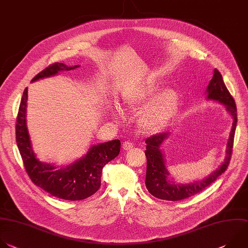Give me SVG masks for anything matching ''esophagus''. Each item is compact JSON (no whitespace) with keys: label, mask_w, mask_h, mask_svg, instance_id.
<instances>
[{"label":"esophagus","mask_w":248,"mask_h":248,"mask_svg":"<svg viewBox=\"0 0 248 248\" xmlns=\"http://www.w3.org/2000/svg\"><path fill=\"white\" fill-rule=\"evenodd\" d=\"M132 148H133V144L131 142H129V141L124 142V144H123V149L124 150L127 151V150H131Z\"/></svg>","instance_id":"34e87169"}]
</instances>
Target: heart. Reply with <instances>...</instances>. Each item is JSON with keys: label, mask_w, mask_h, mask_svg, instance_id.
<instances>
[{"label": "heart", "mask_w": 248, "mask_h": 248, "mask_svg": "<svg viewBox=\"0 0 248 248\" xmlns=\"http://www.w3.org/2000/svg\"><path fill=\"white\" fill-rule=\"evenodd\" d=\"M160 89L156 80L151 79L127 88L122 95V105L125 111H136L149 101L140 116L139 125L150 133L158 132L168 126L179 110L178 93L168 89L155 95Z\"/></svg>", "instance_id": "b5f03b06"}]
</instances>
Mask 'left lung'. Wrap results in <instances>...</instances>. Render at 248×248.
I'll return each instance as SVG.
<instances>
[{
    "instance_id": "8db88e82",
    "label": "left lung",
    "mask_w": 248,
    "mask_h": 248,
    "mask_svg": "<svg viewBox=\"0 0 248 248\" xmlns=\"http://www.w3.org/2000/svg\"><path fill=\"white\" fill-rule=\"evenodd\" d=\"M205 94L207 100L223 104L226 111L232 119V124L226 145L224 161L215 171L202 180H196L188 184L177 183L173 178H170V173L166 166V158L161 150V146L169 138L170 133L163 132L146 139L145 143L147 146L145 155L147 157V171L145 184L148 192L159 200L176 202L193 197L213 183L218 176L225 172L229 166L237 121L236 107L233 98L225 86L222 75L217 69H214L213 77L207 86Z\"/></svg>"
}]
</instances>
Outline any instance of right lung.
Wrapping results in <instances>:
<instances>
[{"instance_id": "add662e5", "label": "right lung", "mask_w": 248, "mask_h": 248, "mask_svg": "<svg viewBox=\"0 0 248 248\" xmlns=\"http://www.w3.org/2000/svg\"><path fill=\"white\" fill-rule=\"evenodd\" d=\"M79 65L67 66L54 63L33 78L32 82L49 78L61 71H70ZM28 89L24 90L16 119V143L26 172L32 182L55 198L66 201H81L95 194L101 186L102 170L121 150V141L115 139L92 146L88 153L66 167H56L41 161L33 151L26 122Z\"/></svg>"}]
</instances>
